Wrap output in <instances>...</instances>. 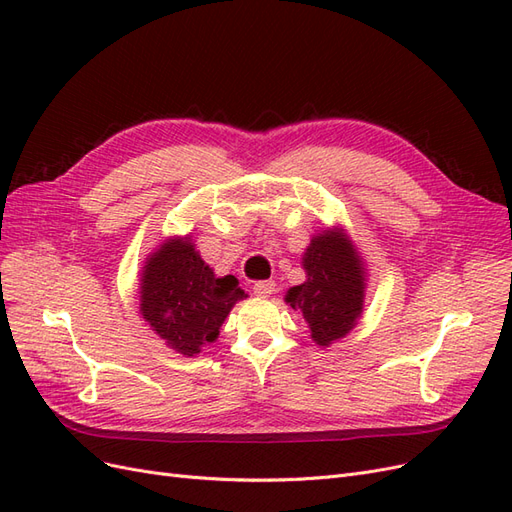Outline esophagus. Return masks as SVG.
Listing matches in <instances>:
<instances>
[{"label":"esophagus","mask_w":512,"mask_h":512,"mask_svg":"<svg viewBox=\"0 0 512 512\" xmlns=\"http://www.w3.org/2000/svg\"><path fill=\"white\" fill-rule=\"evenodd\" d=\"M252 290H254V294H258V297H269V294H273V290H275V282L273 280H258Z\"/></svg>","instance_id":"1"}]
</instances>
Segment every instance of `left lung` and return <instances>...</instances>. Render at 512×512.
<instances>
[{"mask_svg": "<svg viewBox=\"0 0 512 512\" xmlns=\"http://www.w3.org/2000/svg\"><path fill=\"white\" fill-rule=\"evenodd\" d=\"M303 267L307 282L290 288L286 303L303 314L314 342L329 346L344 337L363 312L361 260L344 235L327 230L309 243Z\"/></svg>", "mask_w": 512, "mask_h": 512, "instance_id": "8db88e82", "label": "left lung"}]
</instances>
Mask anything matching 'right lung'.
Masks as SVG:
<instances>
[{"instance_id": "obj_1", "label": "right lung", "mask_w": 512, "mask_h": 512, "mask_svg": "<svg viewBox=\"0 0 512 512\" xmlns=\"http://www.w3.org/2000/svg\"><path fill=\"white\" fill-rule=\"evenodd\" d=\"M141 282L143 318L166 346L188 356L213 342L232 305L247 297L235 275L215 277L188 239L164 243Z\"/></svg>"}]
</instances>
